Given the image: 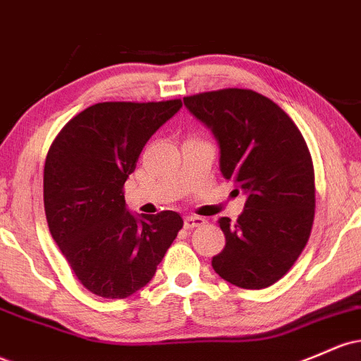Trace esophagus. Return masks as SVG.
Returning a JSON list of instances; mask_svg holds the SVG:
<instances>
[{"label":"esophagus","instance_id":"esophagus-1","mask_svg":"<svg viewBox=\"0 0 361 361\" xmlns=\"http://www.w3.org/2000/svg\"><path fill=\"white\" fill-rule=\"evenodd\" d=\"M205 219L200 216H187L185 217V228L192 229V228H199V226H204Z\"/></svg>","mask_w":361,"mask_h":361}]
</instances>
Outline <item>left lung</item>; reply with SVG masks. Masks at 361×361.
Here are the masks:
<instances>
[{"label":"left lung","mask_w":361,"mask_h":361,"mask_svg":"<svg viewBox=\"0 0 361 361\" xmlns=\"http://www.w3.org/2000/svg\"><path fill=\"white\" fill-rule=\"evenodd\" d=\"M219 145V169L247 195L212 267L224 281L262 290L286 274L310 236L315 214L314 166L305 138L276 102L248 89L183 99Z\"/></svg>","instance_id":"obj_1"}]
</instances>
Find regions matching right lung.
<instances>
[{"instance_id":"1","label":"right lung","mask_w":361,"mask_h":361,"mask_svg":"<svg viewBox=\"0 0 361 361\" xmlns=\"http://www.w3.org/2000/svg\"><path fill=\"white\" fill-rule=\"evenodd\" d=\"M181 106L180 99L99 102L71 118L47 152V226L94 295L126 298L144 288L183 226L173 211L132 214L123 195L142 149Z\"/></svg>"}]
</instances>
